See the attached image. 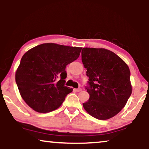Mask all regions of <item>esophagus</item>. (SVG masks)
I'll return each mask as SVG.
<instances>
[{
  "label": "esophagus",
  "instance_id": "obj_1",
  "mask_svg": "<svg viewBox=\"0 0 149 149\" xmlns=\"http://www.w3.org/2000/svg\"><path fill=\"white\" fill-rule=\"evenodd\" d=\"M74 90L76 92H79V91H81V88H78V89H74Z\"/></svg>",
  "mask_w": 149,
  "mask_h": 149
}]
</instances>
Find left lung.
Returning a JSON list of instances; mask_svg holds the SVG:
<instances>
[{
    "instance_id": "obj_1",
    "label": "left lung",
    "mask_w": 149,
    "mask_h": 149,
    "mask_svg": "<svg viewBox=\"0 0 149 149\" xmlns=\"http://www.w3.org/2000/svg\"><path fill=\"white\" fill-rule=\"evenodd\" d=\"M81 60L89 77L85 87L90 96L83 103L84 109L99 120L114 117L132 94L129 67L118 55L104 49L84 48Z\"/></svg>"
}]
</instances>
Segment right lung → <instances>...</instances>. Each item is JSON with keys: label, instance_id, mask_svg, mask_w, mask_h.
<instances>
[{"label": "right lung", "instance_id": "obj_1", "mask_svg": "<svg viewBox=\"0 0 149 149\" xmlns=\"http://www.w3.org/2000/svg\"><path fill=\"white\" fill-rule=\"evenodd\" d=\"M82 48L45 43L22 56L16 82L22 99L40 113L60 107L72 88L65 86L66 65L77 60Z\"/></svg>", "mask_w": 149, "mask_h": 149}]
</instances>
